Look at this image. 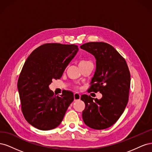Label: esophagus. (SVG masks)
Listing matches in <instances>:
<instances>
[{"label":"esophagus","instance_id":"34e87169","mask_svg":"<svg viewBox=\"0 0 152 152\" xmlns=\"http://www.w3.org/2000/svg\"><path fill=\"white\" fill-rule=\"evenodd\" d=\"M80 99V94L78 93H74V100H79Z\"/></svg>","mask_w":152,"mask_h":152}]
</instances>
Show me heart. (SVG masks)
Segmentation results:
<instances>
[{
    "label": "heart",
    "mask_w": 152,
    "mask_h": 152,
    "mask_svg": "<svg viewBox=\"0 0 152 152\" xmlns=\"http://www.w3.org/2000/svg\"><path fill=\"white\" fill-rule=\"evenodd\" d=\"M85 62H86V61H81V62H80V63H85Z\"/></svg>",
    "instance_id": "obj_1"
}]
</instances>
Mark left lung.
<instances>
[{
    "mask_svg": "<svg viewBox=\"0 0 152 152\" xmlns=\"http://www.w3.org/2000/svg\"><path fill=\"white\" fill-rule=\"evenodd\" d=\"M80 48L96 58V70L88 92L102 94L100 99L83 94L85 103L82 118L86 126L104 129L115 123L125 110L129 98L131 75L126 61L111 45L102 42H87Z\"/></svg>",
    "mask_w": 152,
    "mask_h": 152,
    "instance_id": "obj_1",
    "label": "left lung"
}]
</instances>
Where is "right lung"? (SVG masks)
<instances>
[{
  "instance_id": "right-lung-1",
  "label": "right lung",
  "mask_w": 152,
  "mask_h": 152,
  "mask_svg": "<svg viewBox=\"0 0 152 152\" xmlns=\"http://www.w3.org/2000/svg\"><path fill=\"white\" fill-rule=\"evenodd\" d=\"M75 44H45L35 49L23 66L18 81L21 110L30 125L40 130L56 128L74 99L71 91L55 96L49 89L53 79H59L77 54Z\"/></svg>"
}]
</instances>
